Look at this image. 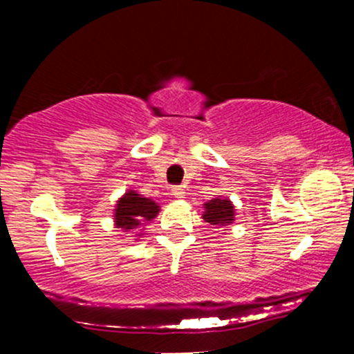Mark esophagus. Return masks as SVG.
<instances>
[{"label": "esophagus", "instance_id": "1", "mask_svg": "<svg viewBox=\"0 0 354 354\" xmlns=\"http://www.w3.org/2000/svg\"><path fill=\"white\" fill-rule=\"evenodd\" d=\"M171 194L174 198H185V189H183V186H173Z\"/></svg>", "mask_w": 354, "mask_h": 354}]
</instances>
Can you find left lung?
<instances>
[{
    "label": "left lung",
    "mask_w": 354,
    "mask_h": 354,
    "mask_svg": "<svg viewBox=\"0 0 354 354\" xmlns=\"http://www.w3.org/2000/svg\"><path fill=\"white\" fill-rule=\"evenodd\" d=\"M203 208V219L211 226H228L234 221V206L230 200L213 198Z\"/></svg>",
    "instance_id": "obj_1"
}]
</instances>
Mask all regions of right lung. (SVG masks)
<instances>
[{"instance_id": "1", "label": "right lung", "mask_w": 354, "mask_h": 354, "mask_svg": "<svg viewBox=\"0 0 354 354\" xmlns=\"http://www.w3.org/2000/svg\"><path fill=\"white\" fill-rule=\"evenodd\" d=\"M158 213H160V206L156 203L131 189L124 193L123 198H120L116 203L115 225L116 228L133 233V231L141 228L145 223L151 221ZM136 236H140V234H136Z\"/></svg>"}]
</instances>
